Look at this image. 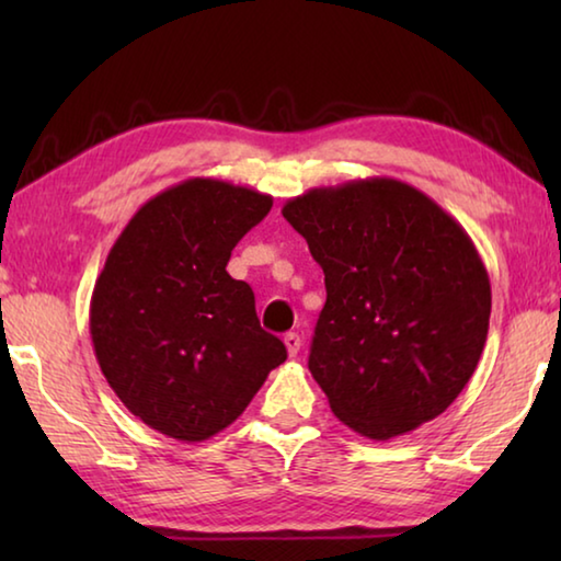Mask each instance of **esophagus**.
I'll return each instance as SVG.
<instances>
[{
  "label": "esophagus",
  "mask_w": 561,
  "mask_h": 561,
  "mask_svg": "<svg viewBox=\"0 0 561 561\" xmlns=\"http://www.w3.org/2000/svg\"><path fill=\"white\" fill-rule=\"evenodd\" d=\"M284 346H287V354L289 356H297L299 348H301V336L297 331H289V334H284Z\"/></svg>",
  "instance_id": "1"
}]
</instances>
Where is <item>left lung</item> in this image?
<instances>
[{
	"mask_svg": "<svg viewBox=\"0 0 561 561\" xmlns=\"http://www.w3.org/2000/svg\"><path fill=\"white\" fill-rule=\"evenodd\" d=\"M282 215L324 270L309 371L334 415L371 440L438 417L490 327V277L470 234L393 178L311 187Z\"/></svg>",
	"mask_w": 561,
	"mask_h": 561,
	"instance_id": "obj_1",
	"label": "left lung"
}]
</instances>
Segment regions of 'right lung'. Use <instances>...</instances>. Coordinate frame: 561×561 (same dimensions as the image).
<instances>
[{
	"label": "right lung",
	"mask_w": 561,
	"mask_h": 561,
	"mask_svg": "<svg viewBox=\"0 0 561 561\" xmlns=\"http://www.w3.org/2000/svg\"><path fill=\"white\" fill-rule=\"evenodd\" d=\"M270 210L272 195L190 178L150 197L111 247L91 297L93 351L121 403L168 438L225 431L287 358L250 284L225 270Z\"/></svg>",
	"instance_id": "obj_1"
}]
</instances>
